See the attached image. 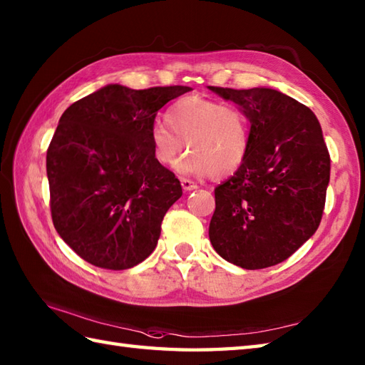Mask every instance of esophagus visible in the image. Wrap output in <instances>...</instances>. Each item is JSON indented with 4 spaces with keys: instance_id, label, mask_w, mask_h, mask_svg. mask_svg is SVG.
<instances>
[{
    "instance_id": "obj_1",
    "label": "esophagus",
    "mask_w": 365,
    "mask_h": 365,
    "mask_svg": "<svg viewBox=\"0 0 365 365\" xmlns=\"http://www.w3.org/2000/svg\"><path fill=\"white\" fill-rule=\"evenodd\" d=\"M180 183H182V188H183L185 191L197 190V185H196L195 182H192V180H190V178H182Z\"/></svg>"
}]
</instances>
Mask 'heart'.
<instances>
[{
  "label": "heart",
  "mask_w": 365,
  "mask_h": 365,
  "mask_svg": "<svg viewBox=\"0 0 365 365\" xmlns=\"http://www.w3.org/2000/svg\"><path fill=\"white\" fill-rule=\"evenodd\" d=\"M166 122L149 130L153 157L182 175L229 177L243 166L251 147V122L243 110L202 96L178 98L166 110Z\"/></svg>",
  "instance_id": "b5f03b06"
}]
</instances>
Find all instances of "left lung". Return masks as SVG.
Segmentation results:
<instances>
[{"label":"left lung","instance_id":"1","mask_svg":"<svg viewBox=\"0 0 365 365\" xmlns=\"http://www.w3.org/2000/svg\"><path fill=\"white\" fill-rule=\"evenodd\" d=\"M251 122L247 158L215 188L208 237L245 269L277 265L319 229L331 160L317 115L281 91L208 86Z\"/></svg>","mask_w":365,"mask_h":365}]
</instances>
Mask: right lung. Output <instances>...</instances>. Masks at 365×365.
<instances>
[{
	"label": "right lung",
	"instance_id": "obj_1",
	"mask_svg": "<svg viewBox=\"0 0 365 365\" xmlns=\"http://www.w3.org/2000/svg\"><path fill=\"white\" fill-rule=\"evenodd\" d=\"M188 91L106 84L61 115L46 150L51 218L83 260L127 269L153 252L182 187L155 160L149 130L160 108Z\"/></svg>",
	"mask_w": 365,
	"mask_h": 365
}]
</instances>
